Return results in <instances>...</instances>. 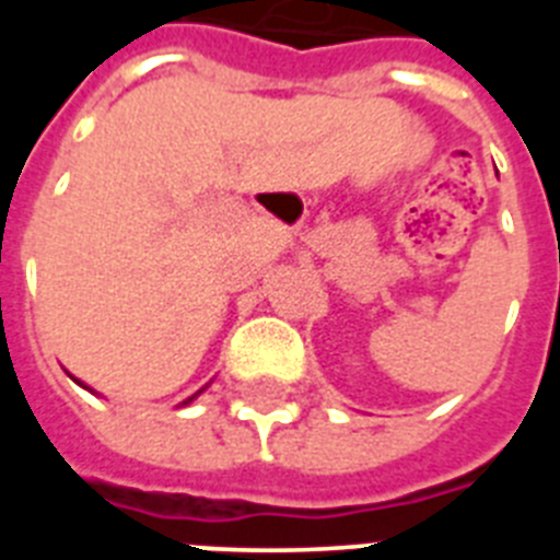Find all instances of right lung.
<instances>
[{
	"mask_svg": "<svg viewBox=\"0 0 560 560\" xmlns=\"http://www.w3.org/2000/svg\"><path fill=\"white\" fill-rule=\"evenodd\" d=\"M69 378L75 381V384H81V387H83V389H89V393H95V389H92V387H86V384H83V381H78V378H75V375H69ZM201 393H205V387H201V389H199V393H196V395H190V398H187V400H185V404H182V407H187V404H190V400H192V398H199V395H201Z\"/></svg>",
	"mask_w": 560,
	"mask_h": 560,
	"instance_id": "add662e5",
	"label": "right lung"
}]
</instances>
